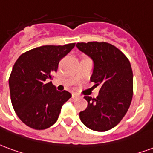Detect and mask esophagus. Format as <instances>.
Wrapping results in <instances>:
<instances>
[{
    "label": "esophagus",
    "instance_id": "34e87169",
    "mask_svg": "<svg viewBox=\"0 0 153 153\" xmlns=\"http://www.w3.org/2000/svg\"><path fill=\"white\" fill-rule=\"evenodd\" d=\"M79 96H80V95H79L78 94L73 93V94H72V99H73V100H75V99L78 98V97H79Z\"/></svg>",
    "mask_w": 153,
    "mask_h": 153
}]
</instances>
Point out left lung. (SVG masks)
<instances>
[{
    "instance_id": "1",
    "label": "left lung",
    "mask_w": 153,
    "mask_h": 153,
    "mask_svg": "<svg viewBox=\"0 0 153 153\" xmlns=\"http://www.w3.org/2000/svg\"><path fill=\"white\" fill-rule=\"evenodd\" d=\"M76 47L93 60L90 81L96 86L101 85L96 99L84 97L88 106L80 112V119L90 130H111L122 120L132 100L133 72L130 61L119 49L107 42H81Z\"/></svg>"
}]
</instances>
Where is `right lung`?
<instances>
[{"label":"right lung","instance_id":"obj_1","mask_svg":"<svg viewBox=\"0 0 153 153\" xmlns=\"http://www.w3.org/2000/svg\"><path fill=\"white\" fill-rule=\"evenodd\" d=\"M74 46L75 43L36 47L21 54L14 63L9 79L11 102L27 126L45 130L53 126L62 106L72 97L67 90H57L49 80Z\"/></svg>","mask_w":153,"mask_h":153}]
</instances>
